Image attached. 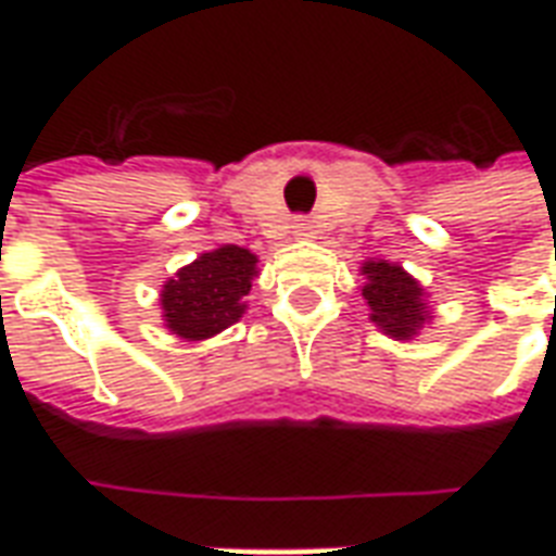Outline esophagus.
<instances>
[{"instance_id": "obj_1", "label": "esophagus", "mask_w": 556, "mask_h": 556, "mask_svg": "<svg viewBox=\"0 0 556 556\" xmlns=\"http://www.w3.org/2000/svg\"><path fill=\"white\" fill-rule=\"evenodd\" d=\"M294 235H298V238H313L315 235L313 219H298V223H294Z\"/></svg>"}]
</instances>
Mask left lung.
I'll use <instances>...</instances> for the list:
<instances>
[{"mask_svg": "<svg viewBox=\"0 0 556 556\" xmlns=\"http://www.w3.org/2000/svg\"><path fill=\"white\" fill-rule=\"evenodd\" d=\"M363 301L369 303V318L393 339H414L429 321L426 291L408 270L393 262H366L363 265Z\"/></svg>", "mask_w": 556, "mask_h": 556, "instance_id": "1", "label": "left lung"}]
</instances>
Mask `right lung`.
<instances>
[{"label": "right lung", "instance_id": "right-lung-1", "mask_svg": "<svg viewBox=\"0 0 556 556\" xmlns=\"http://www.w3.org/2000/svg\"><path fill=\"white\" fill-rule=\"evenodd\" d=\"M255 262L250 250L226 243L181 267L160 291L166 327L175 337L199 342L235 325L247 309L243 298L253 289V277H258Z\"/></svg>", "mask_w": 556, "mask_h": 556}]
</instances>
